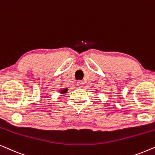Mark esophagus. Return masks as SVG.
Here are the masks:
<instances>
[{
	"label": "esophagus",
	"mask_w": 155,
	"mask_h": 155,
	"mask_svg": "<svg viewBox=\"0 0 155 155\" xmlns=\"http://www.w3.org/2000/svg\"><path fill=\"white\" fill-rule=\"evenodd\" d=\"M77 86H79V88L83 87V86H84V81H79L77 82Z\"/></svg>",
	"instance_id": "obj_1"
}]
</instances>
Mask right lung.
<instances>
[{"label": "right lung", "instance_id": "add662e5", "mask_svg": "<svg viewBox=\"0 0 155 155\" xmlns=\"http://www.w3.org/2000/svg\"><path fill=\"white\" fill-rule=\"evenodd\" d=\"M66 91H66V89H64V91H63L62 92H66Z\"/></svg>", "mask_w": 155, "mask_h": 155}]
</instances>
